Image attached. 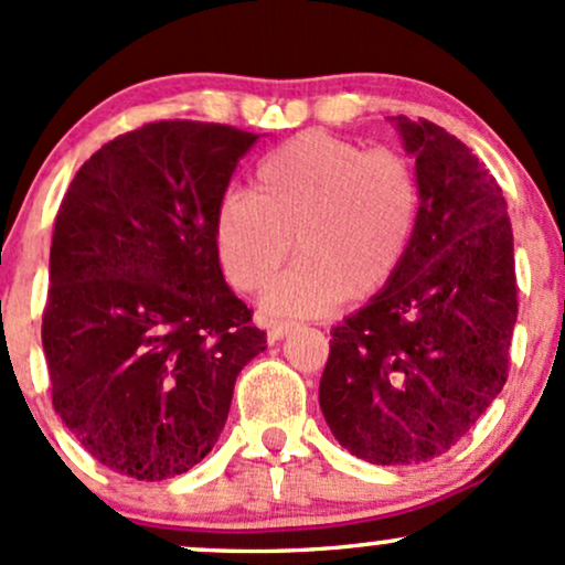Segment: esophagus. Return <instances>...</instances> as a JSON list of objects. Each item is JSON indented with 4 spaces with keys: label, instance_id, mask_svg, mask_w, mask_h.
Segmentation results:
<instances>
[{
    "label": "esophagus",
    "instance_id": "34e87169",
    "mask_svg": "<svg viewBox=\"0 0 565 565\" xmlns=\"http://www.w3.org/2000/svg\"><path fill=\"white\" fill-rule=\"evenodd\" d=\"M291 329H295V323H289V321H270L268 323V342L284 340V337H287Z\"/></svg>",
    "mask_w": 565,
    "mask_h": 565
}]
</instances>
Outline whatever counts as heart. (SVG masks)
Listing matches in <instances>:
<instances>
[{"label":"heart","mask_w":565,"mask_h":565,"mask_svg":"<svg viewBox=\"0 0 565 565\" xmlns=\"http://www.w3.org/2000/svg\"><path fill=\"white\" fill-rule=\"evenodd\" d=\"M423 191L393 148L308 129L265 153L255 191H228L215 210L223 274L260 291L291 252L300 255L265 295L276 316H321L337 302L377 295L404 268L419 228Z\"/></svg>","instance_id":"1"}]
</instances>
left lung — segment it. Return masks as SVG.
<instances>
[{"label": "left lung", "instance_id": "left-lung-1", "mask_svg": "<svg viewBox=\"0 0 565 565\" xmlns=\"http://www.w3.org/2000/svg\"><path fill=\"white\" fill-rule=\"evenodd\" d=\"M395 125L417 157V238L398 276L334 327L319 401L350 454L419 465L502 393L518 284L508 204L483 161L433 121Z\"/></svg>", "mask_w": 565, "mask_h": 565}]
</instances>
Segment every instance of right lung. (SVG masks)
I'll list each match as a JSON object with an SVG mask.
<instances>
[{"instance_id":"1","label":"right lung","mask_w":565,"mask_h":565,"mask_svg":"<svg viewBox=\"0 0 565 565\" xmlns=\"http://www.w3.org/2000/svg\"><path fill=\"white\" fill-rule=\"evenodd\" d=\"M255 142L228 125L151 121L84 161L57 210L42 316L53 406L135 481L212 451L238 372L265 350L215 246L217 201Z\"/></svg>"}]
</instances>
